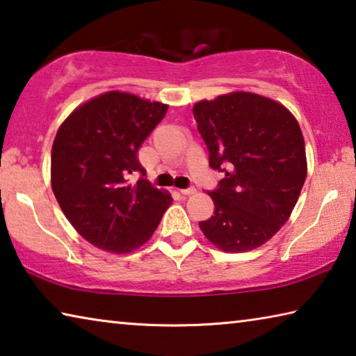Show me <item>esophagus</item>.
Listing matches in <instances>:
<instances>
[{
	"label": "esophagus",
	"mask_w": 356,
	"mask_h": 356,
	"mask_svg": "<svg viewBox=\"0 0 356 356\" xmlns=\"http://www.w3.org/2000/svg\"><path fill=\"white\" fill-rule=\"evenodd\" d=\"M179 193H180V195H184V196H191V195H195V193H196V190H195V188H193V186H191V188L179 190Z\"/></svg>",
	"instance_id": "34e87169"
}]
</instances>
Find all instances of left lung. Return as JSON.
<instances>
[{"mask_svg": "<svg viewBox=\"0 0 356 356\" xmlns=\"http://www.w3.org/2000/svg\"><path fill=\"white\" fill-rule=\"evenodd\" d=\"M209 165L225 174L209 193L213 215L200 227L225 252L268 242L289 220L308 174L293 114L273 99L234 91L193 106Z\"/></svg>", "mask_w": 356, "mask_h": 356, "instance_id": "1", "label": "left lung"}]
</instances>
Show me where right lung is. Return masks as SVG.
Returning <instances> with one entry per match:
<instances>
[{"mask_svg": "<svg viewBox=\"0 0 356 356\" xmlns=\"http://www.w3.org/2000/svg\"><path fill=\"white\" fill-rule=\"evenodd\" d=\"M166 104L108 91L76 106L51 147V188L80 236L100 250L125 254L152 237L172 197L146 179L136 155L165 118Z\"/></svg>", "mask_w": 356, "mask_h": 356, "instance_id": "right-lung-1", "label": "right lung"}]
</instances>
